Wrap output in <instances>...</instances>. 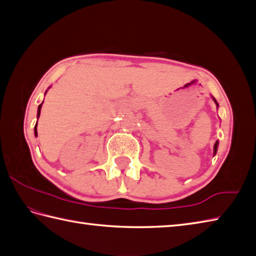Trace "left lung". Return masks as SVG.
Segmentation results:
<instances>
[{
    "mask_svg": "<svg viewBox=\"0 0 256 256\" xmlns=\"http://www.w3.org/2000/svg\"><path fill=\"white\" fill-rule=\"evenodd\" d=\"M212 99H214V103L216 104V106H219L218 102H216V100L214 99V98H212ZM218 145H219V143H218V140H216V142L214 143V155L216 154V150H218Z\"/></svg>",
    "mask_w": 256,
    "mask_h": 256,
    "instance_id": "obj_1",
    "label": "left lung"
}]
</instances>
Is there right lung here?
Instances as JSON below:
<instances>
[{
	"instance_id": "1",
	"label": "right lung",
	"mask_w": 256,
	"mask_h": 256,
	"mask_svg": "<svg viewBox=\"0 0 256 256\" xmlns=\"http://www.w3.org/2000/svg\"><path fill=\"white\" fill-rule=\"evenodd\" d=\"M46 92H47V91H46ZM42 103H44V102H42ZM42 104L38 106V110H37V118H40V108H42ZM37 122H38V120H37ZM37 122H36V125H35V128H34V133H35V136H37Z\"/></svg>"
}]
</instances>
